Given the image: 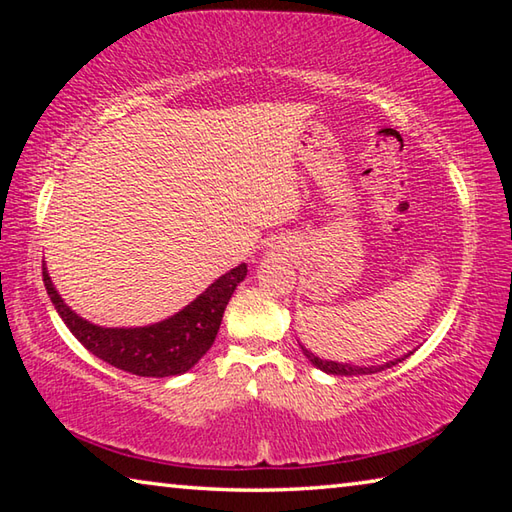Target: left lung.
Masks as SVG:
<instances>
[{
    "label": "left lung",
    "mask_w": 512,
    "mask_h": 512,
    "mask_svg": "<svg viewBox=\"0 0 512 512\" xmlns=\"http://www.w3.org/2000/svg\"><path fill=\"white\" fill-rule=\"evenodd\" d=\"M302 352H305V357L314 363L316 368H320L327 375H339V377H357V375H372V372H381L386 368L395 366V363H400L404 359H395V361H388L384 366H352V363H339V361H327V359H320L316 357L314 352H309L305 345H300Z\"/></svg>",
    "instance_id": "obj_1"
}]
</instances>
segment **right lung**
<instances>
[{
  "instance_id": "1",
  "label": "right lung",
  "mask_w": 512,
  "mask_h": 512,
  "mask_svg": "<svg viewBox=\"0 0 512 512\" xmlns=\"http://www.w3.org/2000/svg\"><path fill=\"white\" fill-rule=\"evenodd\" d=\"M246 273V264H239L214 280L178 314L144 327L94 325L65 305L45 266H42V282L69 332L94 357L137 377H173L194 368L198 359L212 348L223 311Z\"/></svg>"
}]
</instances>
